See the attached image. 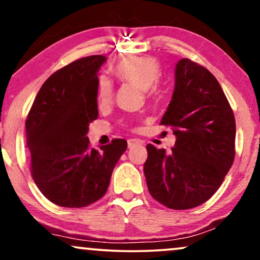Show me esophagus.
I'll use <instances>...</instances> for the list:
<instances>
[{
	"instance_id": "34e87169",
	"label": "esophagus",
	"mask_w": 260,
	"mask_h": 260,
	"mask_svg": "<svg viewBox=\"0 0 260 260\" xmlns=\"http://www.w3.org/2000/svg\"><path fill=\"white\" fill-rule=\"evenodd\" d=\"M143 144V142L141 140H137V138H130V140H127V147L129 148H134L136 147V145H142Z\"/></svg>"
}]
</instances>
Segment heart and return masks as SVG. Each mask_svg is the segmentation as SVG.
I'll return each instance as SVG.
<instances>
[{
    "instance_id": "b5f03b06",
    "label": "heart",
    "mask_w": 260,
    "mask_h": 260,
    "mask_svg": "<svg viewBox=\"0 0 260 260\" xmlns=\"http://www.w3.org/2000/svg\"><path fill=\"white\" fill-rule=\"evenodd\" d=\"M112 73L120 83L133 84L144 90L148 97H154L159 91L158 78L161 77V65L158 60L147 55H130L118 60L112 66ZM97 94L101 103L111 101L113 86L106 76L98 78Z\"/></svg>"
}]
</instances>
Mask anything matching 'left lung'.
<instances>
[{
	"label": "left lung",
	"mask_w": 260,
	"mask_h": 260,
	"mask_svg": "<svg viewBox=\"0 0 260 260\" xmlns=\"http://www.w3.org/2000/svg\"><path fill=\"white\" fill-rule=\"evenodd\" d=\"M161 124L175 147L147 145L144 175L151 197L172 209L198 207L221 186L236 155V119L219 81L204 66L181 59L175 88Z\"/></svg>",
	"instance_id": "1"
}]
</instances>
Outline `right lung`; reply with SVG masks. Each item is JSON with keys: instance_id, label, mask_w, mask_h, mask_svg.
I'll use <instances>...</instances> for the list:
<instances>
[{"instance_id": "obj_1", "label": "right lung", "mask_w": 260, "mask_h": 260, "mask_svg": "<svg viewBox=\"0 0 260 260\" xmlns=\"http://www.w3.org/2000/svg\"><path fill=\"white\" fill-rule=\"evenodd\" d=\"M105 61L104 55H91L56 71L27 116L31 176L41 193L61 207H86L104 197L126 150V141L117 138L98 151L86 136L98 117L97 73Z\"/></svg>"}]
</instances>
